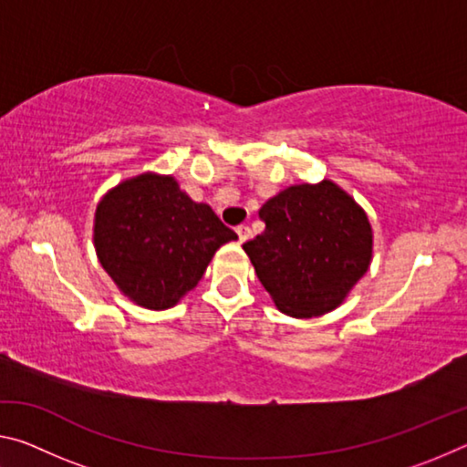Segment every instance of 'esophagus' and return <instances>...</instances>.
I'll return each mask as SVG.
<instances>
[{
    "label": "esophagus",
    "mask_w": 467,
    "mask_h": 467,
    "mask_svg": "<svg viewBox=\"0 0 467 467\" xmlns=\"http://www.w3.org/2000/svg\"><path fill=\"white\" fill-rule=\"evenodd\" d=\"M236 234H239V241H241V243L249 241V239H251V228H249L247 224H241V226H236Z\"/></svg>",
    "instance_id": "1"
}]
</instances>
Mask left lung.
<instances>
[{
  "instance_id": "8db88e82",
  "label": "left lung",
  "mask_w": 467,
  "mask_h": 467,
  "mask_svg": "<svg viewBox=\"0 0 467 467\" xmlns=\"http://www.w3.org/2000/svg\"><path fill=\"white\" fill-rule=\"evenodd\" d=\"M259 218L265 231L243 249L274 305L290 317L334 311L373 259L367 212L329 179L282 189Z\"/></svg>"
}]
</instances>
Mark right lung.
<instances>
[{
    "label": "right lung",
    "mask_w": 467,
    "mask_h": 467,
    "mask_svg": "<svg viewBox=\"0 0 467 467\" xmlns=\"http://www.w3.org/2000/svg\"><path fill=\"white\" fill-rule=\"evenodd\" d=\"M92 239L121 295L164 311L193 290L214 253L239 236L208 203L193 202L175 177L148 171L100 197Z\"/></svg>",
    "instance_id": "obj_1"
}]
</instances>
